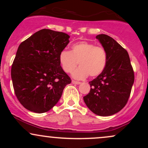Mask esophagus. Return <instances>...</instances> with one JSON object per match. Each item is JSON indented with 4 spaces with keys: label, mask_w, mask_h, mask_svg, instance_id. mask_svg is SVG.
<instances>
[{
    "label": "esophagus",
    "mask_w": 148,
    "mask_h": 148,
    "mask_svg": "<svg viewBox=\"0 0 148 148\" xmlns=\"http://www.w3.org/2000/svg\"><path fill=\"white\" fill-rule=\"evenodd\" d=\"M72 84H81V82H79V81H74V80H72Z\"/></svg>",
    "instance_id": "esophagus-1"
}]
</instances>
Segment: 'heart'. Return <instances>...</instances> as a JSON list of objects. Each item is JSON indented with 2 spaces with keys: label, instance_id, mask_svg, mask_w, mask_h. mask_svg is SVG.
Here are the masks:
<instances>
[{
  "label": "heart",
  "instance_id": "heart-1",
  "mask_svg": "<svg viewBox=\"0 0 148 148\" xmlns=\"http://www.w3.org/2000/svg\"><path fill=\"white\" fill-rule=\"evenodd\" d=\"M107 61L105 49L88 42L74 44L71 51L62 50L59 54V62L64 72L72 73L79 64V68L73 73L76 79H86L89 75L90 77L99 75L104 70Z\"/></svg>",
  "mask_w": 148,
  "mask_h": 148
}]
</instances>
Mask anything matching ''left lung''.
<instances>
[{"instance_id":"1","label":"left lung","mask_w":148,"mask_h":148,"mask_svg":"<svg viewBox=\"0 0 148 148\" xmlns=\"http://www.w3.org/2000/svg\"><path fill=\"white\" fill-rule=\"evenodd\" d=\"M106 51L104 70L90 81V90L84 100L89 109L100 116H109L125 107L134 82V72L126 49L104 34L97 35Z\"/></svg>"}]
</instances>
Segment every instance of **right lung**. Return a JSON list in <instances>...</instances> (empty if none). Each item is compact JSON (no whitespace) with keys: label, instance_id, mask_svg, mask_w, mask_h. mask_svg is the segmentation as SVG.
Returning a JSON list of instances; mask_svg holds the SVG:
<instances>
[{"label":"right lung","instance_id":"obj_1","mask_svg":"<svg viewBox=\"0 0 148 148\" xmlns=\"http://www.w3.org/2000/svg\"><path fill=\"white\" fill-rule=\"evenodd\" d=\"M69 37L62 32L42 29L18 47L11 76L15 95L26 109L37 113L49 111L72 81L59 62Z\"/></svg>","mask_w":148,"mask_h":148}]
</instances>
